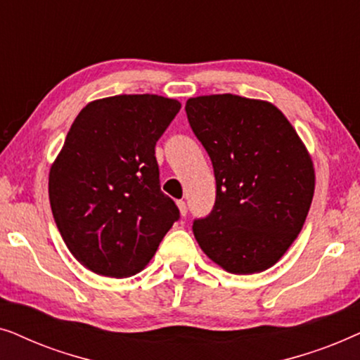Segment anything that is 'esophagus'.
I'll use <instances>...</instances> for the list:
<instances>
[{"mask_svg":"<svg viewBox=\"0 0 360 360\" xmlns=\"http://www.w3.org/2000/svg\"><path fill=\"white\" fill-rule=\"evenodd\" d=\"M176 206H179L180 214H181V216H186V213H188V208H186L185 201H184V200H179V201H176Z\"/></svg>","mask_w":360,"mask_h":360,"instance_id":"esophagus-1","label":"esophagus"}]
</instances>
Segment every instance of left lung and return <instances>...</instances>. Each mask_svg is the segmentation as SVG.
I'll list each match as a JSON object with an SVG mask.
<instances>
[{
  "mask_svg": "<svg viewBox=\"0 0 360 360\" xmlns=\"http://www.w3.org/2000/svg\"><path fill=\"white\" fill-rule=\"evenodd\" d=\"M185 110L216 179L214 208L193 223L195 239L226 272H264L283 257L307 219L311 155L269 101L223 93L190 98Z\"/></svg>",
  "mask_w": 360,
  "mask_h": 360,
  "instance_id": "8db88e82",
  "label": "left lung"
}]
</instances>
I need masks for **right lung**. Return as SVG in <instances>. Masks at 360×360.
<instances>
[{
    "mask_svg": "<svg viewBox=\"0 0 360 360\" xmlns=\"http://www.w3.org/2000/svg\"><path fill=\"white\" fill-rule=\"evenodd\" d=\"M159 95L90 101L49 172L53 219L73 257L103 277H131L154 257L180 211L162 193L155 144L180 111Z\"/></svg>",
    "mask_w": 360,
    "mask_h": 360,
    "instance_id": "right-lung-1",
    "label": "right lung"
}]
</instances>
